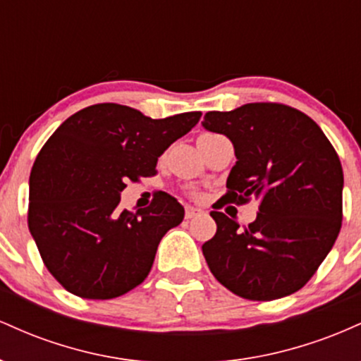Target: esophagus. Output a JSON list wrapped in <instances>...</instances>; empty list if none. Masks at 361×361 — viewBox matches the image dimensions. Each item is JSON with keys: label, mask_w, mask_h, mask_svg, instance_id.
<instances>
[{"label": "esophagus", "mask_w": 361, "mask_h": 361, "mask_svg": "<svg viewBox=\"0 0 361 361\" xmlns=\"http://www.w3.org/2000/svg\"><path fill=\"white\" fill-rule=\"evenodd\" d=\"M200 214H204V210L202 209H197V207H186L185 209V217L186 219H192V217H195V215H200Z\"/></svg>", "instance_id": "esophagus-1"}]
</instances>
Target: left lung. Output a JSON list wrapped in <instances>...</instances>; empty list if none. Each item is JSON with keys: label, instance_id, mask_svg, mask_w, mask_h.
<instances>
[{"label": "left lung", "instance_id": "1", "mask_svg": "<svg viewBox=\"0 0 361 361\" xmlns=\"http://www.w3.org/2000/svg\"><path fill=\"white\" fill-rule=\"evenodd\" d=\"M202 126L229 137L238 157L224 197L235 204L259 200L256 221L244 229L226 214L210 212L217 233L202 246L210 271L243 299L275 300L297 292L341 229L336 151L312 118L281 103L209 111Z\"/></svg>", "mask_w": 361, "mask_h": 361}]
</instances>
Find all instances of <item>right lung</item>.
I'll use <instances>...</instances> for the list:
<instances>
[{
  "label": "right lung",
  "mask_w": 361,
  "mask_h": 361,
  "mask_svg": "<svg viewBox=\"0 0 361 361\" xmlns=\"http://www.w3.org/2000/svg\"><path fill=\"white\" fill-rule=\"evenodd\" d=\"M200 111L151 118L117 103L86 106L61 123L30 173L28 229L44 264L81 299L123 295L146 280L163 235L185 209L159 193L118 214L128 180L156 173L157 157L200 120Z\"/></svg>",
  "instance_id": "obj_1"
}]
</instances>
